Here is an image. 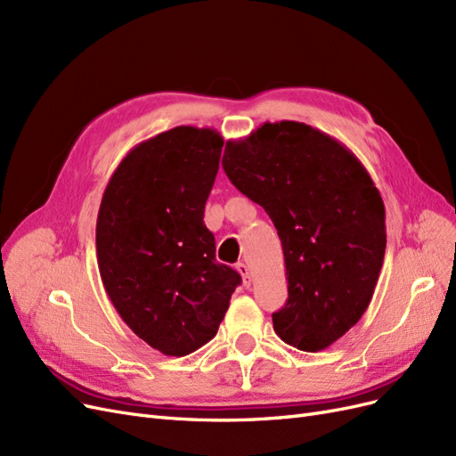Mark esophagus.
<instances>
[{
	"instance_id": "obj_1",
	"label": "esophagus",
	"mask_w": 456,
	"mask_h": 456,
	"mask_svg": "<svg viewBox=\"0 0 456 456\" xmlns=\"http://www.w3.org/2000/svg\"><path fill=\"white\" fill-rule=\"evenodd\" d=\"M236 270L240 272V275L243 278V283H245V285H249V283H251V270H249V266H247L245 262H238V265H236Z\"/></svg>"
}]
</instances>
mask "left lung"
Instances as JSON below:
<instances>
[{"instance_id":"obj_1","label":"left lung","mask_w":456,"mask_h":456,"mask_svg":"<svg viewBox=\"0 0 456 456\" xmlns=\"http://www.w3.org/2000/svg\"><path fill=\"white\" fill-rule=\"evenodd\" d=\"M223 167L281 240L289 298L272 314L275 335L302 352L325 350L375 293L386 251L380 191L346 146L298 121L226 142Z\"/></svg>"}]
</instances>
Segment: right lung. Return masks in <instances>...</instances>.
<instances>
[{"mask_svg": "<svg viewBox=\"0 0 456 456\" xmlns=\"http://www.w3.org/2000/svg\"><path fill=\"white\" fill-rule=\"evenodd\" d=\"M224 141L181 126L121 159L96 218V258L106 293L136 337L165 355L209 342L241 275L215 258L205 201Z\"/></svg>", "mask_w": 456, "mask_h": 456, "instance_id": "right-lung-1", "label": "right lung"}]
</instances>
